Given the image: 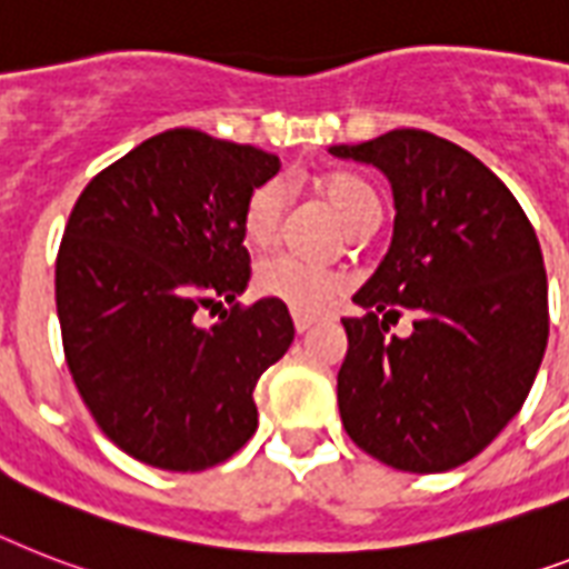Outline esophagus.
<instances>
[{
  "label": "esophagus",
  "mask_w": 569,
  "mask_h": 569,
  "mask_svg": "<svg viewBox=\"0 0 569 569\" xmlns=\"http://www.w3.org/2000/svg\"><path fill=\"white\" fill-rule=\"evenodd\" d=\"M295 330L298 332H309L312 330V327L318 325V318H312V316H300V312H295Z\"/></svg>",
  "instance_id": "obj_1"
}]
</instances>
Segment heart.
<instances>
[{"label":"heart","mask_w":569,"mask_h":569,"mask_svg":"<svg viewBox=\"0 0 569 569\" xmlns=\"http://www.w3.org/2000/svg\"><path fill=\"white\" fill-rule=\"evenodd\" d=\"M309 187L330 207L332 216L341 221V228L353 233V237L371 233L380 224V196L373 192L371 183H365L357 174H316L309 180ZM283 212L286 198L280 183L266 180L260 187H253L244 198L242 216H239L244 242L257 248V251H266L280 233ZM253 292L260 298L277 300V303H283V307L300 312V316H321L345 292V277L339 271L312 266V262H300L295 257H269L253 271Z\"/></svg>","instance_id":"1"}]
</instances>
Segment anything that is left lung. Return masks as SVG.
Wrapping results in <instances>:
<instances>
[{
	"instance_id": "1",
	"label": "left lung",
	"mask_w": 569,
	"mask_h": 569,
	"mask_svg": "<svg viewBox=\"0 0 569 569\" xmlns=\"http://www.w3.org/2000/svg\"><path fill=\"white\" fill-rule=\"evenodd\" d=\"M332 154L373 163L395 189V239L345 318L339 412L382 465L441 473L500 436L532 389L549 336L547 271L509 187L456 142L397 128ZM403 308L409 340L388 336Z\"/></svg>"
}]
</instances>
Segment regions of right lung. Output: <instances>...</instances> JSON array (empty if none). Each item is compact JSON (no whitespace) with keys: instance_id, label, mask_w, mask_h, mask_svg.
I'll return each instance as SVG.
<instances>
[{"instance_id":"1","label":"right lung","mask_w":569,"mask_h":569,"mask_svg":"<svg viewBox=\"0 0 569 569\" xmlns=\"http://www.w3.org/2000/svg\"><path fill=\"white\" fill-rule=\"evenodd\" d=\"M277 169L269 151L172 128L101 169L69 212L63 357L101 432L151 468L198 473L242 450L257 380L292 345L283 303H237L251 277L239 216ZM204 311L220 313L210 331Z\"/></svg>"}]
</instances>
